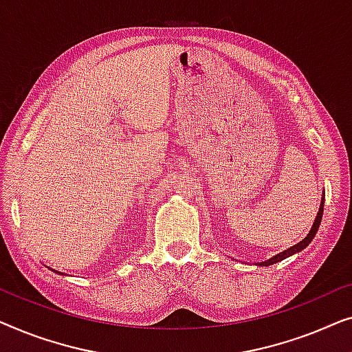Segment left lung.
I'll use <instances>...</instances> for the list:
<instances>
[{"label": "left lung", "instance_id": "8db88e82", "mask_svg": "<svg viewBox=\"0 0 352 352\" xmlns=\"http://www.w3.org/2000/svg\"><path fill=\"white\" fill-rule=\"evenodd\" d=\"M324 200H325V199H322V201H320L319 213H317V216H316V221H314V224H312V228H311V230H309V234H307L306 237L302 239L300 243L293 245V247H290L288 250H285V252H282V253L276 254V256L271 258V259H267V261L259 263V266H271V264H274V263L282 261V259H285V258H288V256H292V254H295V253H298V252H301V250H305V248L307 247V245L311 243V240L314 239V235L317 234V229H319V226H320L322 213H324Z\"/></svg>", "mask_w": 352, "mask_h": 352}]
</instances>
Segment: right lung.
<instances>
[{"label": "right lung", "instance_id": "right-lung-1", "mask_svg": "<svg viewBox=\"0 0 352 352\" xmlns=\"http://www.w3.org/2000/svg\"><path fill=\"white\" fill-rule=\"evenodd\" d=\"M56 272H57V271H56Z\"/></svg>", "mask_w": 352, "mask_h": 352}]
</instances>
